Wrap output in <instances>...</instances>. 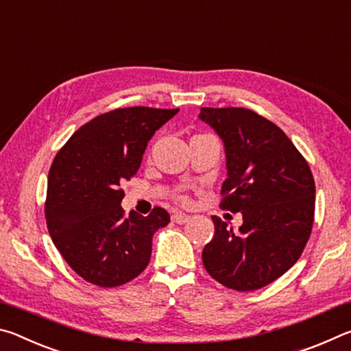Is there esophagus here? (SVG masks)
I'll return each mask as SVG.
<instances>
[{"label": "esophagus", "instance_id": "obj_1", "mask_svg": "<svg viewBox=\"0 0 351 351\" xmlns=\"http://www.w3.org/2000/svg\"><path fill=\"white\" fill-rule=\"evenodd\" d=\"M171 221L176 223V224H186L190 221V217L186 215V213H181V212H176L171 215Z\"/></svg>", "mask_w": 351, "mask_h": 351}]
</instances>
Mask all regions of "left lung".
Segmentation results:
<instances>
[{"label":"left lung","instance_id":"1","mask_svg":"<svg viewBox=\"0 0 351 351\" xmlns=\"http://www.w3.org/2000/svg\"><path fill=\"white\" fill-rule=\"evenodd\" d=\"M223 141L228 178L221 207L240 212L239 230L212 217L206 271L224 287L254 291L277 280L304 252L314 219V180L304 156L276 123L246 108H201Z\"/></svg>","mask_w":351,"mask_h":351}]
</instances>
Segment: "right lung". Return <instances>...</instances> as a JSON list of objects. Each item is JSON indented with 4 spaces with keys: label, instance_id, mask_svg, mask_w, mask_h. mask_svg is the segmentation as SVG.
<instances>
[{
    "label": "right lung",
    "instance_id": "obj_1",
    "mask_svg": "<svg viewBox=\"0 0 351 351\" xmlns=\"http://www.w3.org/2000/svg\"><path fill=\"white\" fill-rule=\"evenodd\" d=\"M180 110L119 108L94 117L57 153L47 176L46 223L66 263L86 282L112 288L138 277L154 232L170 223L162 207L123 217L119 189L141 167L148 141Z\"/></svg>",
    "mask_w": 351,
    "mask_h": 351
}]
</instances>
